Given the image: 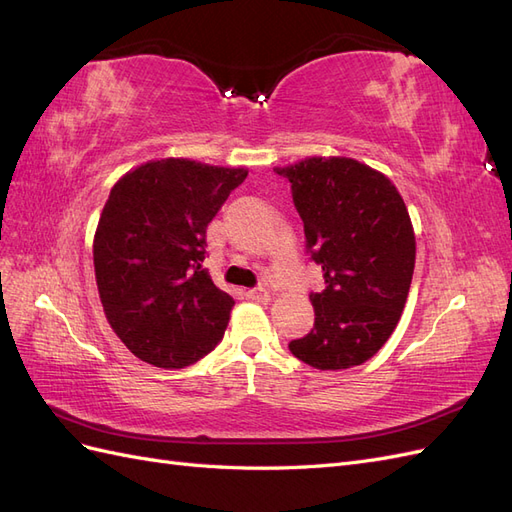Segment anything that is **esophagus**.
Listing matches in <instances>:
<instances>
[{
  "instance_id": "1",
  "label": "esophagus",
  "mask_w": 512,
  "mask_h": 512,
  "mask_svg": "<svg viewBox=\"0 0 512 512\" xmlns=\"http://www.w3.org/2000/svg\"><path fill=\"white\" fill-rule=\"evenodd\" d=\"M245 297L252 299V301H258V303H267L269 301V292L265 288H250V290L245 292Z\"/></svg>"
}]
</instances>
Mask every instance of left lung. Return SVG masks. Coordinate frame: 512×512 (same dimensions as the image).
I'll list each match as a JSON object with an SVG mask.
<instances>
[{
	"instance_id": "8db88e82",
	"label": "left lung",
	"mask_w": 512,
	"mask_h": 512,
	"mask_svg": "<svg viewBox=\"0 0 512 512\" xmlns=\"http://www.w3.org/2000/svg\"><path fill=\"white\" fill-rule=\"evenodd\" d=\"M290 181L309 256L324 290L309 294L314 329L290 352L316 369L371 359L395 331L412 284L416 241L391 179L352 158H305L273 168Z\"/></svg>"
}]
</instances>
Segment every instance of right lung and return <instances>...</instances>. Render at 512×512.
I'll use <instances>...</instances> for the list:
<instances>
[{
  "label": "right lung",
  "mask_w": 512,
  "mask_h": 512,
  "mask_svg": "<svg viewBox=\"0 0 512 512\" xmlns=\"http://www.w3.org/2000/svg\"><path fill=\"white\" fill-rule=\"evenodd\" d=\"M245 177L164 158L113 185L94 237L96 284L108 324L141 361L181 369L222 342L235 301L203 269L205 237Z\"/></svg>",
  "instance_id": "1"
}]
</instances>
